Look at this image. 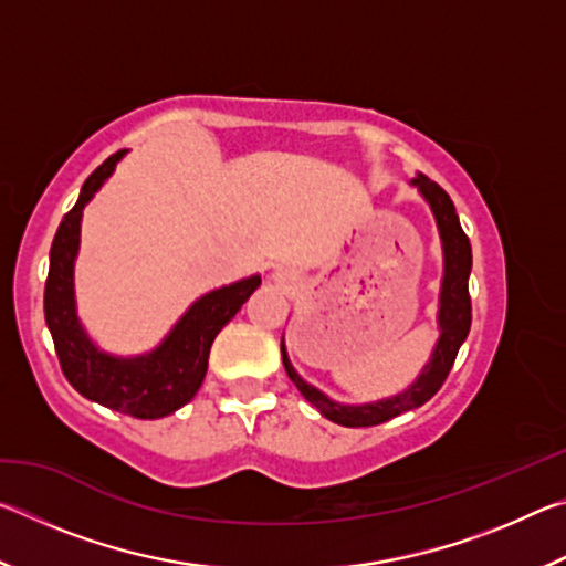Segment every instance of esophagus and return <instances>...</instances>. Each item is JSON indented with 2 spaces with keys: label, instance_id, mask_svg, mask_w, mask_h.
Returning a JSON list of instances; mask_svg holds the SVG:
<instances>
[{
  "label": "esophagus",
  "instance_id": "1",
  "mask_svg": "<svg viewBox=\"0 0 566 566\" xmlns=\"http://www.w3.org/2000/svg\"><path fill=\"white\" fill-rule=\"evenodd\" d=\"M272 280L276 284H292L294 282V272L290 270V266H276V270L272 272Z\"/></svg>",
  "mask_w": 566,
  "mask_h": 566
}]
</instances>
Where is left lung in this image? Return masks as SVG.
Instances as JSON below:
<instances>
[{
    "mask_svg": "<svg viewBox=\"0 0 566 566\" xmlns=\"http://www.w3.org/2000/svg\"><path fill=\"white\" fill-rule=\"evenodd\" d=\"M411 187L419 189V195L429 205L434 214V222L439 229V239H442V256H444V274L442 286H439V310H437V327L439 339L432 349V357L421 367L417 379L411 381L407 389L399 395H391L377 401H367V405H344L324 395L322 389L310 385L300 371L292 367L290 354L284 347L282 337V361L294 387L302 391V397L327 417L334 424L342 427H375L391 417L405 415L409 409H417L424 401L432 399L439 387L452 369L457 359V352L462 347L469 327H472V302H469V272H472V244L464 234L462 224H459L454 202L449 199L447 191L434 185L432 179L424 175H417L409 181Z\"/></svg>",
    "mask_w": 566,
    "mask_h": 566,
    "instance_id": "8db88e82",
    "label": "left lung"
}]
</instances>
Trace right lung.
<instances>
[{"label":"right lung","instance_id":"right-lung-1","mask_svg":"<svg viewBox=\"0 0 566 566\" xmlns=\"http://www.w3.org/2000/svg\"><path fill=\"white\" fill-rule=\"evenodd\" d=\"M124 155L127 149L92 171L76 205L56 229L44 286V319L64 377L82 397L137 419H161L185 407L202 387L214 337L262 284V276H244L199 296L151 352L132 357L104 352L76 314L74 262L80 254L84 207L112 177Z\"/></svg>","mask_w":566,"mask_h":566}]
</instances>
